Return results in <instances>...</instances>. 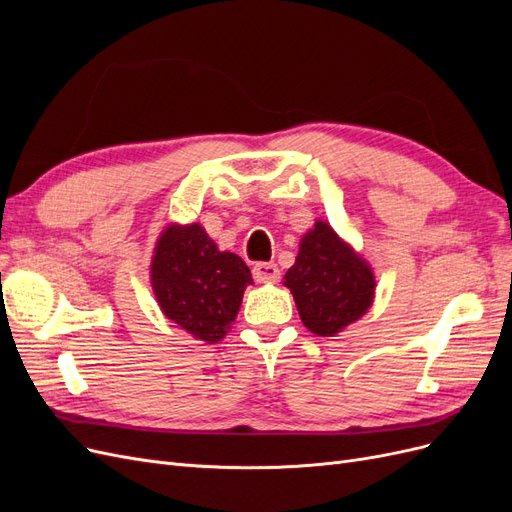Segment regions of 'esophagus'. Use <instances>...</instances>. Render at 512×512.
<instances>
[{
	"instance_id": "1",
	"label": "esophagus",
	"mask_w": 512,
	"mask_h": 512,
	"mask_svg": "<svg viewBox=\"0 0 512 512\" xmlns=\"http://www.w3.org/2000/svg\"><path fill=\"white\" fill-rule=\"evenodd\" d=\"M254 280L260 284H273L280 280V269H277L275 262H258L252 269Z\"/></svg>"
}]
</instances>
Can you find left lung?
<instances>
[{
  "mask_svg": "<svg viewBox=\"0 0 512 512\" xmlns=\"http://www.w3.org/2000/svg\"><path fill=\"white\" fill-rule=\"evenodd\" d=\"M284 286L290 288L305 327L320 337H333L374 303L376 277L367 260L318 220L303 235Z\"/></svg>",
  "mask_w": 512,
  "mask_h": 512,
  "instance_id": "left-lung-1",
  "label": "left lung"
}]
</instances>
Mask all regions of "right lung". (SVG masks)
<instances>
[{
  "label": "right lung",
  "instance_id": "right-lung-1",
  "mask_svg": "<svg viewBox=\"0 0 512 512\" xmlns=\"http://www.w3.org/2000/svg\"><path fill=\"white\" fill-rule=\"evenodd\" d=\"M252 273L232 252H220L200 224H170L151 258V286L168 320L194 339H224Z\"/></svg>",
  "mask_w": 512,
  "mask_h": 512
}]
</instances>
